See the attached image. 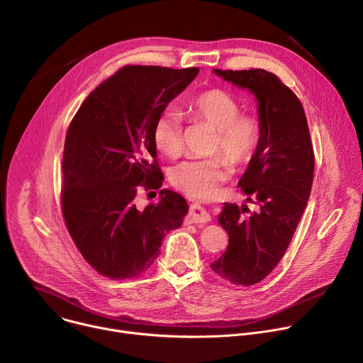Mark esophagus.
I'll return each mask as SVG.
<instances>
[{"mask_svg": "<svg viewBox=\"0 0 363 363\" xmlns=\"http://www.w3.org/2000/svg\"><path fill=\"white\" fill-rule=\"evenodd\" d=\"M186 218H188V223H192V224H206L211 221V216L198 203L191 206L189 214Z\"/></svg>", "mask_w": 363, "mask_h": 363, "instance_id": "esophagus-1", "label": "esophagus"}]
</instances>
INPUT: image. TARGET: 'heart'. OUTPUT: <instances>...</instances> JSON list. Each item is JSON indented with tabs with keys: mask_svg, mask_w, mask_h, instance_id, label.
<instances>
[{
	"mask_svg": "<svg viewBox=\"0 0 363 363\" xmlns=\"http://www.w3.org/2000/svg\"><path fill=\"white\" fill-rule=\"evenodd\" d=\"M184 115L214 129L211 152L203 160H186L175 165L169 174L174 186L189 196L208 199L218 194L230 178L233 167L251 161L262 139V125L248 113H240V103L230 93L211 89L186 103ZM155 147L167 157H178L182 146V121L175 112L162 113L153 123ZM229 159L227 160L225 157Z\"/></svg>",
	"mask_w": 363,
	"mask_h": 363,
	"instance_id": "b5f03b06",
	"label": "heart"
}]
</instances>
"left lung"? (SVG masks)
<instances>
[{
  "mask_svg": "<svg viewBox=\"0 0 363 363\" xmlns=\"http://www.w3.org/2000/svg\"><path fill=\"white\" fill-rule=\"evenodd\" d=\"M214 73L248 89L258 101L262 139L238 182L257 211L224 203L218 221L228 234V247L211 264L221 279L252 286L274 270L298 225L313 182V145L301 101L274 73L263 69H214Z\"/></svg>",
  "mask_w": 363,
  "mask_h": 363,
  "instance_id": "1",
  "label": "left lung"
}]
</instances>
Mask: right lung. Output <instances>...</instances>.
<instances>
[{
	"mask_svg": "<svg viewBox=\"0 0 363 363\" xmlns=\"http://www.w3.org/2000/svg\"><path fill=\"white\" fill-rule=\"evenodd\" d=\"M198 72L125 66L86 97L67 129L62 213L77 250L101 276H140L164 237L182 225V195L161 189L160 202L142 210L135 198L139 188L162 186L153 123Z\"/></svg>",
	"mask_w": 363,
	"mask_h": 363,
	"instance_id": "add662e5",
	"label": "right lung"
}]
</instances>
